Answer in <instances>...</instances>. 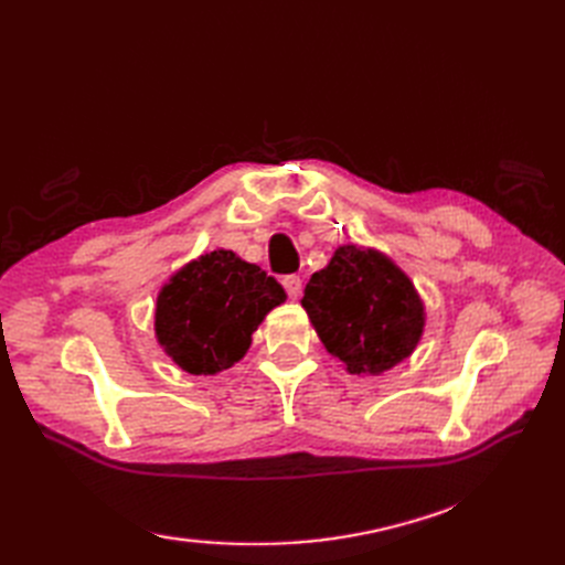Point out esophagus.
<instances>
[{
    "mask_svg": "<svg viewBox=\"0 0 565 565\" xmlns=\"http://www.w3.org/2000/svg\"><path fill=\"white\" fill-rule=\"evenodd\" d=\"M282 285L287 289L289 299H299V295H301V278L299 276H285Z\"/></svg>",
    "mask_w": 565,
    "mask_h": 565,
    "instance_id": "obj_1",
    "label": "esophagus"
}]
</instances>
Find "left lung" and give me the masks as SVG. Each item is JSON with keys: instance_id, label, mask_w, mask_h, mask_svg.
Wrapping results in <instances>:
<instances>
[{"instance_id": "obj_1", "label": "left lung", "mask_w": 565, "mask_h": 565, "mask_svg": "<svg viewBox=\"0 0 565 565\" xmlns=\"http://www.w3.org/2000/svg\"><path fill=\"white\" fill-rule=\"evenodd\" d=\"M301 306L322 347L358 377H377L407 361L426 324L407 273L384 252L353 243L339 245L313 273Z\"/></svg>"}]
</instances>
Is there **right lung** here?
Wrapping results in <instances>:
<instances>
[{"mask_svg":"<svg viewBox=\"0 0 565 565\" xmlns=\"http://www.w3.org/2000/svg\"><path fill=\"white\" fill-rule=\"evenodd\" d=\"M282 285L231 249L204 252L160 287L156 339L188 374H218L243 361L252 334L285 303Z\"/></svg>","mask_w":565,"mask_h":565,"instance_id":"1","label":"right lung"}]
</instances>
